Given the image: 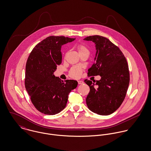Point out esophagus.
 I'll use <instances>...</instances> for the list:
<instances>
[{"mask_svg": "<svg viewBox=\"0 0 151 151\" xmlns=\"http://www.w3.org/2000/svg\"><path fill=\"white\" fill-rule=\"evenodd\" d=\"M78 84H82L83 83V81H78Z\"/></svg>", "mask_w": 151, "mask_h": 151, "instance_id": "34e87169", "label": "esophagus"}]
</instances>
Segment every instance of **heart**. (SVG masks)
Wrapping results in <instances>:
<instances>
[{
    "label": "heart",
    "mask_w": 151,
    "mask_h": 151,
    "mask_svg": "<svg viewBox=\"0 0 151 151\" xmlns=\"http://www.w3.org/2000/svg\"><path fill=\"white\" fill-rule=\"evenodd\" d=\"M78 50L79 54L82 53V52H89V51L88 50V49L84 45H82V44H81V45H78ZM81 70L80 69H78V72L76 74V77L79 76L80 75V74H81Z\"/></svg>",
    "instance_id": "heart-1"
}]
</instances>
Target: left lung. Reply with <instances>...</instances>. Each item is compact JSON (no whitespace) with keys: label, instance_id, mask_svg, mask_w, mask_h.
I'll return each mask as SVG.
<instances>
[{"label":"left lung","instance_id":"obj_1","mask_svg":"<svg viewBox=\"0 0 151 151\" xmlns=\"http://www.w3.org/2000/svg\"><path fill=\"white\" fill-rule=\"evenodd\" d=\"M96 44L95 63L88 69V76L100 75V81L84 80L90 87L86 104L92 112L109 115L119 108L126 95L130 82L127 60L122 51L108 39L99 36L84 39Z\"/></svg>","mask_w":151,"mask_h":151}]
</instances>
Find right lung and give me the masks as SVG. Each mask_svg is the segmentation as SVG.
Here are the masks:
<instances>
[{"mask_svg": "<svg viewBox=\"0 0 151 151\" xmlns=\"http://www.w3.org/2000/svg\"><path fill=\"white\" fill-rule=\"evenodd\" d=\"M75 39L51 36L35 46L25 68V88L39 112L53 115L66 106L68 94L78 86L73 80L63 81L54 72L62 63L61 46Z\"/></svg>", "mask_w": 151, "mask_h": 151, "instance_id": "add662e5", "label": "right lung"}]
</instances>
